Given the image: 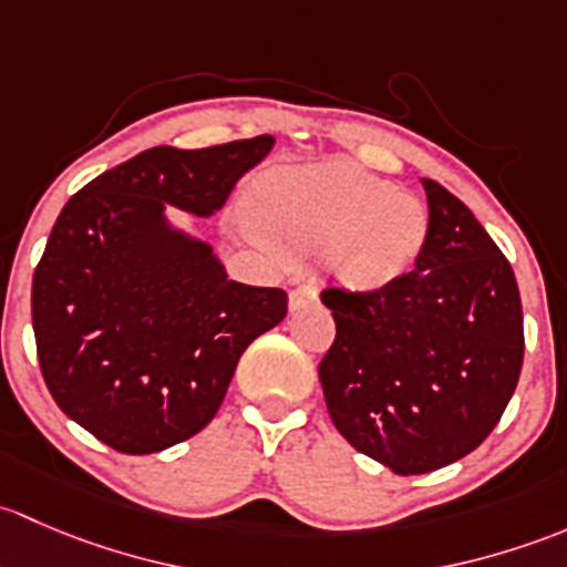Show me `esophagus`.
Segmentation results:
<instances>
[{"label": "esophagus", "instance_id": "esophagus-1", "mask_svg": "<svg viewBox=\"0 0 567 567\" xmlns=\"http://www.w3.org/2000/svg\"><path fill=\"white\" fill-rule=\"evenodd\" d=\"M319 300V291L313 284H300L289 291V308L291 311H300L306 308L308 302H317Z\"/></svg>", "mask_w": 567, "mask_h": 567}]
</instances>
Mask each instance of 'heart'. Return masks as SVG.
Returning <instances> with one entry per match:
<instances>
[{
	"mask_svg": "<svg viewBox=\"0 0 567 567\" xmlns=\"http://www.w3.org/2000/svg\"><path fill=\"white\" fill-rule=\"evenodd\" d=\"M248 218L284 254L327 250L332 276L354 291L404 276L429 237L417 198L343 163L267 174L250 190Z\"/></svg>",
	"mask_w": 567,
	"mask_h": 567,
	"instance_id": "obj_1",
	"label": "heart"
}]
</instances>
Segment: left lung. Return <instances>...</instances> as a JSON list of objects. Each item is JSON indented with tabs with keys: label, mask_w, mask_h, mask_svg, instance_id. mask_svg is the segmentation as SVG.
Here are the masks:
<instances>
[{
	"label": "left lung",
	"mask_w": 567,
	"mask_h": 567,
	"mask_svg": "<svg viewBox=\"0 0 567 567\" xmlns=\"http://www.w3.org/2000/svg\"><path fill=\"white\" fill-rule=\"evenodd\" d=\"M429 237L382 289H322L336 341L319 363L327 412L354 451L423 475L475 451L499 423L524 360L511 261L434 179Z\"/></svg>",
	"instance_id": "1"
}]
</instances>
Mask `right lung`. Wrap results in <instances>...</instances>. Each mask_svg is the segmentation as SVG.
I'll list each match as a JSON object with an SVG mask.
<instances>
[{
	"label": "right lung",
	"mask_w": 567,
	"mask_h": 567,
	"mask_svg": "<svg viewBox=\"0 0 567 567\" xmlns=\"http://www.w3.org/2000/svg\"><path fill=\"white\" fill-rule=\"evenodd\" d=\"M272 136L153 147L70 196L32 278L40 371L56 406L103 445L166 451L218 412L237 360L286 317L284 289L226 278L163 207H224Z\"/></svg>",
	"instance_id": "1"
}]
</instances>
